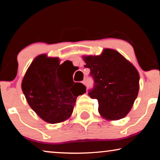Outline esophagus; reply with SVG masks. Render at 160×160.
Returning a JSON list of instances; mask_svg holds the SVG:
<instances>
[{
    "instance_id": "esophagus-1",
    "label": "esophagus",
    "mask_w": 160,
    "mask_h": 160,
    "mask_svg": "<svg viewBox=\"0 0 160 160\" xmlns=\"http://www.w3.org/2000/svg\"><path fill=\"white\" fill-rule=\"evenodd\" d=\"M82 84H84V85L87 84V81H86V79H84V80L82 81Z\"/></svg>"
}]
</instances>
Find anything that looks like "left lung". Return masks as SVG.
I'll list each match as a JSON object with an SVG mask.
<instances>
[{
    "instance_id": "obj_1",
    "label": "left lung",
    "mask_w": 160,
    "mask_h": 160,
    "mask_svg": "<svg viewBox=\"0 0 160 160\" xmlns=\"http://www.w3.org/2000/svg\"><path fill=\"white\" fill-rule=\"evenodd\" d=\"M84 60L94 80L88 95L98 100L99 113L111 120L124 118L138 93L140 77L136 68L113 49H106L101 55L84 57Z\"/></svg>"
}]
</instances>
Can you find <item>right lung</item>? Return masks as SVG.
<instances>
[{
  "instance_id": "right-lung-1",
  "label": "right lung",
  "mask_w": 160,
  "mask_h": 160,
  "mask_svg": "<svg viewBox=\"0 0 160 160\" xmlns=\"http://www.w3.org/2000/svg\"><path fill=\"white\" fill-rule=\"evenodd\" d=\"M60 66L58 58L39 55L28 68L22 83V89L29 106L50 124L68 119L73 113L76 98L86 92V87L70 81V76L60 71Z\"/></svg>"
}]
</instances>
